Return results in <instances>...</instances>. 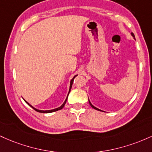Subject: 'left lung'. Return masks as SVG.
I'll return each mask as SVG.
<instances>
[{"label":"left lung","mask_w":152,"mask_h":152,"mask_svg":"<svg viewBox=\"0 0 152 152\" xmlns=\"http://www.w3.org/2000/svg\"><path fill=\"white\" fill-rule=\"evenodd\" d=\"M131 36H132V37H134H134H134V34H133V33H131ZM134 39H135V38H134ZM89 103H90V105H91V107H92V108H94V109H95V110H100V111H102V110H100V109H98V108H96V107H95V106H94V105H92V104H91V103H90V100H89Z\"/></svg>","instance_id":"left-lung-1"}]
</instances>
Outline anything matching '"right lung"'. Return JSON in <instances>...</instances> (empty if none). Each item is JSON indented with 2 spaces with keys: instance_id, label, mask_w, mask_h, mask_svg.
<instances>
[{
  "instance_id": "obj_1",
  "label": "right lung",
  "mask_w": 152,
  "mask_h": 152,
  "mask_svg": "<svg viewBox=\"0 0 152 152\" xmlns=\"http://www.w3.org/2000/svg\"><path fill=\"white\" fill-rule=\"evenodd\" d=\"M76 76H77V75H75L74 77L72 78V79L71 80V81H70V85H69V93H68V95H69V92H70V90H71V88H72V83H73V81H74V79H75V77ZM68 95H67V98H66V100H64V103L62 104V105H61L60 107H59V108H55V109H52V110H38V109H37V108H34L33 106H32L31 105H30L29 103H28V102L27 101H26V100H24V101L26 102V103L27 104H28V105H29V106H31V107L32 108L34 109V110H35L36 111H37V112H39V113H52V112H54V111H57V110H61V109H62V108L64 106V105H65V103H66V102H67V98H68Z\"/></svg>"
}]
</instances>
